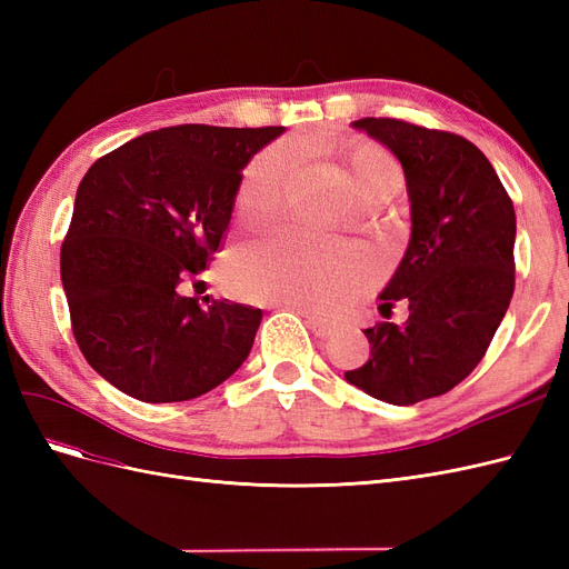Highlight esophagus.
I'll return each mask as SVG.
<instances>
[{
	"instance_id": "34e87169",
	"label": "esophagus",
	"mask_w": 569,
	"mask_h": 569,
	"mask_svg": "<svg viewBox=\"0 0 569 569\" xmlns=\"http://www.w3.org/2000/svg\"><path fill=\"white\" fill-rule=\"evenodd\" d=\"M297 311H301V308H297ZM301 316L306 318V325L311 327V332L316 335V337H330V335H335L337 332V325H332V322H327V320H322V318H318V316H311V313H306V311H301Z\"/></svg>"
}]
</instances>
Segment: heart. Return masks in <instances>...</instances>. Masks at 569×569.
Here are the masks:
<instances>
[{"label":"heart","mask_w":569,"mask_h":569,"mask_svg":"<svg viewBox=\"0 0 569 569\" xmlns=\"http://www.w3.org/2000/svg\"><path fill=\"white\" fill-rule=\"evenodd\" d=\"M295 163L287 144L263 149L244 168L234 192V213L247 226L268 220L282 197L284 178ZM349 180L358 197L370 189L401 182V170L385 149L360 142L347 151ZM370 256L327 239L274 234L230 256L228 278L234 291L268 303H289L306 311L332 313L372 280Z\"/></svg>","instance_id":"1"}]
</instances>
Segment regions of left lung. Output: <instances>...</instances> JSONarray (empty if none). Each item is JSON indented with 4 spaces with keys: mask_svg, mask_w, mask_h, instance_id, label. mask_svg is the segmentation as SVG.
Wrapping results in <instances>:
<instances>
[{
    "mask_svg": "<svg viewBox=\"0 0 569 569\" xmlns=\"http://www.w3.org/2000/svg\"><path fill=\"white\" fill-rule=\"evenodd\" d=\"M351 126L403 166L410 242L380 311L406 299L410 316L363 330L370 358L343 377L372 399L412 406L451 391L485 358L515 289V209L489 159L465 137L399 118Z\"/></svg>",
    "mask_w": 569,
    "mask_h": 569,
    "instance_id": "1",
    "label": "left lung"
}]
</instances>
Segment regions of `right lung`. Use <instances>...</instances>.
I'll list each match as a JSON object with an SVG mask.
<instances>
[{"label": "right lung", "instance_id": "1", "mask_svg": "<svg viewBox=\"0 0 569 569\" xmlns=\"http://www.w3.org/2000/svg\"><path fill=\"white\" fill-rule=\"evenodd\" d=\"M284 128L144 132L84 173L61 282L88 363L144 403L189 401L244 363L261 308L180 287L220 249L244 166Z\"/></svg>", "mask_w": 569, "mask_h": 569}]
</instances>
